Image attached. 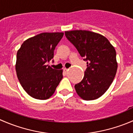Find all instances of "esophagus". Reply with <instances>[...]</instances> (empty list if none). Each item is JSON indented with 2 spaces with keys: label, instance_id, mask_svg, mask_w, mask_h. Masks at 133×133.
I'll use <instances>...</instances> for the list:
<instances>
[{
  "label": "esophagus",
  "instance_id": "esophagus-1",
  "mask_svg": "<svg viewBox=\"0 0 133 133\" xmlns=\"http://www.w3.org/2000/svg\"><path fill=\"white\" fill-rule=\"evenodd\" d=\"M69 70V69H66V68H64V71L65 72V73H67V72H68V71Z\"/></svg>",
  "mask_w": 133,
  "mask_h": 133
}]
</instances>
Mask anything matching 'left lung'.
I'll use <instances>...</instances> for the list:
<instances>
[{
    "label": "left lung",
    "mask_w": 133,
    "mask_h": 133,
    "mask_svg": "<svg viewBox=\"0 0 133 133\" xmlns=\"http://www.w3.org/2000/svg\"><path fill=\"white\" fill-rule=\"evenodd\" d=\"M65 35L87 61L84 78L75 85V90L85 100L98 98L109 89L116 75L115 48L105 37L90 31H68Z\"/></svg>",
    "instance_id": "8db88e82"
}]
</instances>
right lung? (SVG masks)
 Wrapping results in <instances>:
<instances>
[{"label":"right lung","instance_id":"add662e5","mask_svg":"<svg viewBox=\"0 0 133 133\" xmlns=\"http://www.w3.org/2000/svg\"><path fill=\"white\" fill-rule=\"evenodd\" d=\"M64 33H42L25 41L17 51L15 69L25 91L31 97L46 100L53 95L63 78L62 69L46 65Z\"/></svg>","mask_w":133,"mask_h":133}]
</instances>
